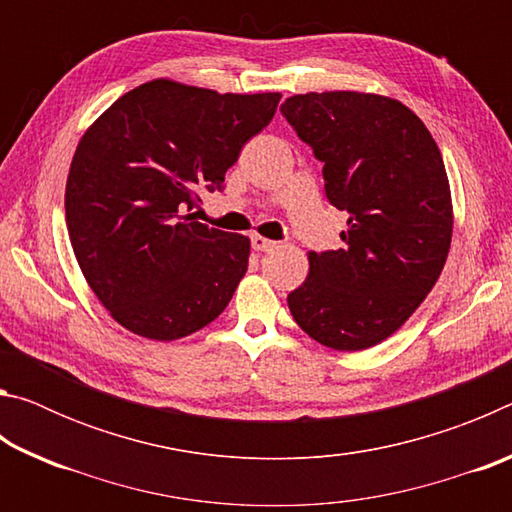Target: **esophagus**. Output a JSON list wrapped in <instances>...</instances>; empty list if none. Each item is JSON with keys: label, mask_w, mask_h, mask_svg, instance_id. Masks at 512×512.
Segmentation results:
<instances>
[{"label": "esophagus", "mask_w": 512, "mask_h": 512, "mask_svg": "<svg viewBox=\"0 0 512 512\" xmlns=\"http://www.w3.org/2000/svg\"><path fill=\"white\" fill-rule=\"evenodd\" d=\"M250 244H253V248L259 250V253H268V250H273L277 246V241L266 239L262 235H253L250 237Z\"/></svg>", "instance_id": "esophagus-1"}]
</instances>
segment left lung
Here are the masks:
<instances>
[{"label":"left lung","mask_w":512,"mask_h":512,"mask_svg":"<svg viewBox=\"0 0 512 512\" xmlns=\"http://www.w3.org/2000/svg\"><path fill=\"white\" fill-rule=\"evenodd\" d=\"M325 162L329 203L350 214L343 248L309 253L289 293L311 339L359 352L395 334L438 282L452 246L454 207L443 155L402 101L372 92L293 94L280 108Z\"/></svg>","instance_id":"obj_1"}]
</instances>
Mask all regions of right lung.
Listing matches in <instances>:
<instances>
[{"instance_id":"add662e5","label":"right lung","mask_w":512,"mask_h":512,"mask_svg":"<svg viewBox=\"0 0 512 512\" xmlns=\"http://www.w3.org/2000/svg\"><path fill=\"white\" fill-rule=\"evenodd\" d=\"M282 94H219L171 79L126 92L69 164L65 219L94 296L128 332L176 341L210 325L248 271L250 239L194 221Z\"/></svg>"}]
</instances>
